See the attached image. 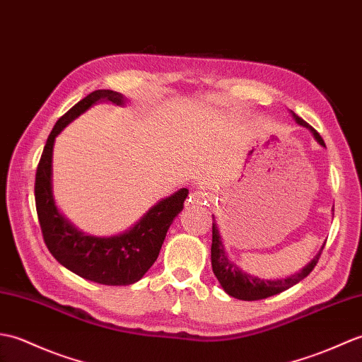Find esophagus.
Returning a JSON list of instances; mask_svg holds the SVG:
<instances>
[{
    "instance_id": "1",
    "label": "esophagus",
    "mask_w": 362,
    "mask_h": 362,
    "mask_svg": "<svg viewBox=\"0 0 362 362\" xmlns=\"http://www.w3.org/2000/svg\"><path fill=\"white\" fill-rule=\"evenodd\" d=\"M189 202L192 204H198V206H206L209 204V197L204 190H194L190 194Z\"/></svg>"
}]
</instances>
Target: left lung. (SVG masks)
I'll return each mask as SVG.
<instances>
[{
  "label": "left lung",
  "instance_id": "8db88e82",
  "mask_svg": "<svg viewBox=\"0 0 362 362\" xmlns=\"http://www.w3.org/2000/svg\"><path fill=\"white\" fill-rule=\"evenodd\" d=\"M291 113H293V117L296 119V122L310 128L311 133L315 134L316 141L320 144V146L325 147L324 139L320 138V134L315 130V128L305 122L302 117L297 116L294 111H291ZM320 254H322V251H320L302 271L297 272V274H293L290 277L280 279V280H260L257 277L245 274V272L240 271L234 263L229 262L226 252H224V246L221 242L218 228H216V224H215V220L212 223V246H211L212 271H214L215 277L218 279V282L221 284L223 290L226 291L229 296L235 297V299H240V300L267 299V297L282 293V291L288 290V288H291L293 285L299 284L300 280H303L313 269H315V267L319 262Z\"/></svg>",
  "mask_w": 362,
  "mask_h": 362
}]
</instances>
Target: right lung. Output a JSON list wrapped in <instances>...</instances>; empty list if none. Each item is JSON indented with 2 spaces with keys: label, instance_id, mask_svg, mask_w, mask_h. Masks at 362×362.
Segmentation results:
<instances>
[{
  "label": "right lung",
  "instance_id": "1",
  "mask_svg": "<svg viewBox=\"0 0 362 362\" xmlns=\"http://www.w3.org/2000/svg\"><path fill=\"white\" fill-rule=\"evenodd\" d=\"M100 99L124 103V98L111 90L88 94L63 115L47 136L35 173V207L46 247L54 259L74 274L102 285H132L151 268L173 218L182 211L189 190L181 189L159 202L124 234L108 238L88 237L74 229L59 214L52 198V148L57 134L72 119Z\"/></svg>",
  "mask_w": 362,
  "mask_h": 362
}]
</instances>
